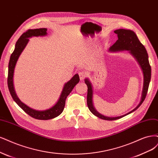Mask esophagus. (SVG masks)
Returning <instances> with one entry per match:
<instances>
[{
    "label": "esophagus",
    "mask_w": 158,
    "mask_h": 158,
    "mask_svg": "<svg viewBox=\"0 0 158 158\" xmlns=\"http://www.w3.org/2000/svg\"><path fill=\"white\" fill-rule=\"evenodd\" d=\"M78 75H79V77H80V79L81 80H84L85 79V78L86 77V73L85 72H84V71L79 72Z\"/></svg>",
    "instance_id": "34e87169"
}]
</instances>
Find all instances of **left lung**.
I'll list each match as a JSON object with an SVG mask.
<instances>
[{
	"instance_id": "8db88e82",
	"label": "left lung",
	"mask_w": 158,
	"mask_h": 158,
	"mask_svg": "<svg viewBox=\"0 0 158 158\" xmlns=\"http://www.w3.org/2000/svg\"><path fill=\"white\" fill-rule=\"evenodd\" d=\"M118 35V40L114 44L110 47L108 52H116L120 51H129V52L136 59L141 69L143 70L144 75V84L142 92V96L139 104L131 112H128L125 115L118 117H107L102 115L98 112L94 108L93 104V87L89 79L84 80L85 83L88 86V95H87V104L89 110L95 116L105 120H115L125 116L132 113L141 105L144 101L146 94H147L148 86L151 79V67L148 61V56L145 47L142 44L138 37L133 31L119 29L114 31Z\"/></svg>"
}]
</instances>
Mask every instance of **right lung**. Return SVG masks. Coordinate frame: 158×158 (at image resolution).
<instances>
[{
  "label": "right lung",
  "mask_w": 158,
  "mask_h": 158,
  "mask_svg": "<svg viewBox=\"0 0 158 158\" xmlns=\"http://www.w3.org/2000/svg\"><path fill=\"white\" fill-rule=\"evenodd\" d=\"M47 29L40 28L35 29H29L20 36L15 46V49L10 56L8 64V86L10 93L12 95L14 101L17 103L18 106L23 109L27 114H29L32 118L41 119V120H47L56 118L62 113L65 105V101L67 96L73 89L74 87L77 85L80 81V78L78 74H75L68 82L64 85L62 92L59 97V99L56 104L46 110H36L31 108L28 106L25 105L21 102L15 94L14 86V73L16 63L21 55V52L23 51L27 43L29 40V38L32 36H42L47 35Z\"/></svg>",
  "instance_id": "add662e5"
}]
</instances>
